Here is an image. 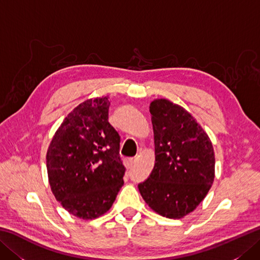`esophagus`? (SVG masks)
Segmentation results:
<instances>
[{"label": "esophagus", "instance_id": "esophagus-1", "mask_svg": "<svg viewBox=\"0 0 260 260\" xmlns=\"http://www.w3.org/2000/svg\"><path fill=\"white\" fill-rule=\"evenodd\" d=\"M134 162H135V159H134V158H126V161H125L126 165H127V167H128V168H132V167H133Z\"/></svg>", "mask_w": 260, "mask_h": 260}]
</instances>
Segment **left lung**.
<instances>
[{
	"label": "left lung",
	"mask_w": 260,
	"mask_h": 260,
	"mask_svg": "<svg viewBox=\"0 0 260 260\" xmlns=\"http://www.w3.org/2000/svg\"><path fill=\"white\" fill-rule=\"evenodd\" d=\"M150 113L155 164L139 190L158 214L183 218L199 206L213 183L211 141L190 113L168 99L152 102Z\"/></svg>",
	"instance_id": "left-lung-1"
}]
</instances>
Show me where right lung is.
Wrapping results in <instances>:
<instances>
[{"label":"right lung","instance_id":"right-lung-1","mask_svg":"<svg viewBox=\"0 0 260 260\" xmlns=\"http://www.w3.org/2000/svg\"><path fill=\"white\" fill-rule=\"evenodd\" d=\"M109 105L107 97L81 103L64 118L47 152L54 197L81 219L106 213L124 184L120 136L108 121Z\"/></svg>","mask_w":260,"mask_h":260}]
</instances>
